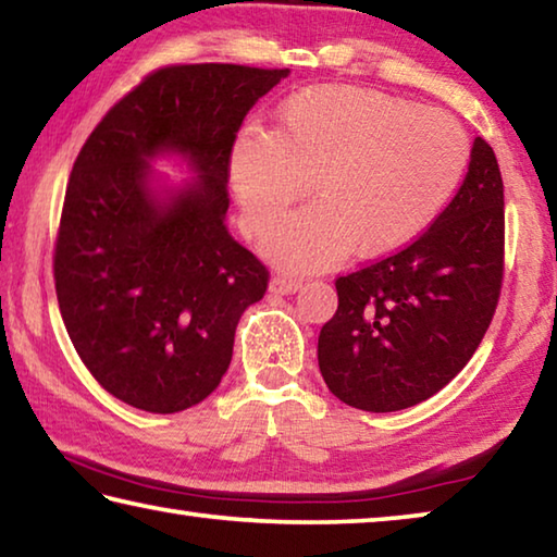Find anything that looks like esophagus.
<instances>
[{"label":"esophagus","mask_w":557,"mask_h":557,"mask_svg":"<svg viewBox=\"0 0 557 557\" xmlns=\"http://www.w3.org/2000/svg\"><path fill=\"white\" fill-rule=\"evenodd\" d=\"M297 289H299V282L292 280V277L277 275V277L270 280V292H272V295H295Z\"/></svg>","instance_id":"esophagus-1"}]
</instances>
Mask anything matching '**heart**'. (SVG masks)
Wrapping results in <instances>:
<instances>
[{"instance_id":"heart-1","label":"heart","mask_w":557,"mask_h":557,"mask_svg":"<svg viewBox=\"0 0 557 557\" xmlns=\"http://www.w3.org/2000/svg\"><path fill=\"white\" fill-rule=\"evenodd\" d=\"M469 139L455 117L354 86L299 90L280 108L275 132L235 139L231 184L240 223L265 235L312 182L314 206L265 238L285 270H319L348 252L379 258L437 219L465 178Z\"/></svg>"}]
</instances>
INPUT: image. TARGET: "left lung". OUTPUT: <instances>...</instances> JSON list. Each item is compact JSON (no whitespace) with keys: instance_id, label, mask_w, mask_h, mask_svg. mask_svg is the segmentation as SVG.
Segmentation results:
<instances>
[{"instance_id":"left-lung-1","label":"left lung","mask_w":557,"mask_h":557,"mask_svg":"<svg viewBox=\"0 0 557 557\" xmlns=\"http://www.w3.org/2000/svg\"><path fill=\"white\" fill-rule=\"evenodd\" d=\"M504 277V182L474 139L455 199L408 248L336 280L319 332V371L338 400L393 412L428 400L465 369L496 312Z\"/></svg>"}]
</instances>
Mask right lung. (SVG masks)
I'll return each mask as SVG.
<instances>
[{"label":"right lung","instance_id":"right-lung-1","mask_svg":"<svg viewBox=\"0 0 557 557\" xmlns=\"http://www.w3.org/2000/svg\"><path fill=\"white\" fill-rule=\"evenodd\" d=\"M289 71L159 69L90 132L65 188L53 277L81 361L132 408L178 412L219 388L268 270L228 233L235 135ZM178 156L182 185L151 164Z\"/></svg>","mask_w":557,"mask_h":557}]
</instances>
